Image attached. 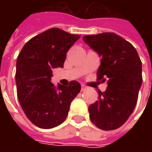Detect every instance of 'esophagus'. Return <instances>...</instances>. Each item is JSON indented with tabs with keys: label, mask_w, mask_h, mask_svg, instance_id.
<instances>
[{
	"label": "esophagus",
	"mask_w": 152,
	"mask_h": 152,
	"mask_svg": "<svg viewBox=\"0 0 152 152\" xmlns=\"http://www.w3.org/2000/svg\"><path fill=\"white\" fill-rule=\"evenodd\" d=\"M87 90V87L85 86V85H81V91H85Z\"/></svg>",
	"instance_id": "esophagus-1"
}]
</instances>
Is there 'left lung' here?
I'll return each instance as SVG.
<instances>
[{
	"mask_svg": "<svg viewBox=\"0 0 152 152\" xmlns=\"http://www.w3.org/2000/svg\"><path fill=\"white\" fill-rule=\"evenodd\" d=\"M83 39L102 56L97 79L107 80L106 91L89 107L90 118L97 128L113 130L123 125L136 106L142 85V63L135 48L114 33L85 35Z\"/></svg>",
	"mask_w": 152,
	"mask_h": 152,
	"instance_id": "8db88e82",
	"label": "left lung"
}]
</instances>
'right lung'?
<instances>
[{
	"label": "right lung",
	"instance_id": "add662e5",
	"mask_svg": "<svg viewBox=\"0 0 152 152\" xmlns=\"http://www.w3.org/2000/svg\"><path fill=\"white\" fill-rule=\"evenodd\" d=\"M79 37L52 28L29 39L18 56V99L27 118L39 128L52 129L63 123L80 92L77 81L67 86L50 81L52 69L63 67L67 52Z\"/></svg>",
	"mask_w": 152,
	"mask_h": 152
}]
</instances>
